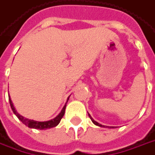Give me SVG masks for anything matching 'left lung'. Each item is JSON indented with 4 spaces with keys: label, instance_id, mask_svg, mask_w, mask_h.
<instances>
[{
    "label": "left lung",
    "instance_id": "1",
    "mask_svg": "<svg viewBox=\"0 0 155 155\" xmlns=\"http://www.w3.org/2000/svg\"><path fill=\"white\" fill-rule=\"evenodd\" d=\"M89 117H90V119H91V121H93V123H94V124L97 125V126H98V127H104V126H103V125H101V124H99V123H98V122H97V121H95L94 120V119L92 118V117H91V116L89 115ZM111 128H113V127H111Z\"/></svg>",
    "mask_w": 155,
    "mask_h": 155
}]
</instances>
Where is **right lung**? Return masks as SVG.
<instances>
[{
  "mask_svg": "<svg viewBox=\"0 0 155 155\" xmlns=\"http://www.w3.org/2000/svg\"><path fill=\"white\" fill-rule=\"evenodd\" d=\"M9 101H10V107H11V109L13 111V113L17 116V117H18L20 121H22L24 124L26 125L27 127H30V128L38 129V130H44V129H48V128H51V127H54L59 124V122H60L61 118L63 117V116L65 114V109H66V105L64 106V107H63L62 110H61V112L59 113V115L57 116V117H56L54 119H51V120L48 121H34V120L25 118V117H22L21 115H19V113L16 112V110L15 109V107H14L13 104H12V102H11L10 98H9Z\"/></svg>",
  "mask_w": 155,
  "mask_h": 155,
  "instance_id": "1",
  "label": "right lung"
}]
</instances>
